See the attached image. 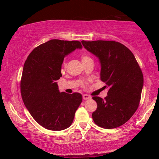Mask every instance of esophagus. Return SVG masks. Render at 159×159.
<instances>
[{
    "label": "esophagus",
    "instance_id": "1",
    "mask_svg": "<svg viewBox=\"0 0 159 159\" xmlns=\"http://www.w3.org/2000/svg\"><path fill=\"white\" fill-rule=\"evenodd\" d=\"M82 97H83V99L84 100H88V99L90 98H91L90 95H87V94H84L83 96H82Z\"/></svg>",
    "mask_w": 159,
    "mask_h": 159
}]
</instances>
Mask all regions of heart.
Segmentation results:
<instances>
[{
    "instance_id": "1",
    "label": "heart",
    "mask_w": 159,
    "mask_h": 159,
    "mask_svg": "<svg viewBox=\"0 0 159 159\" xmlns=\"http://www.w3.org/2000/svg\"><path fill=\"white\" fill-rule=\"evenodd\" d=\"M90 60H92L91 58L89 57L87 55H82V63H84L86 61H90ZM66 63L64 62V67H66Z\"/></svg>"
}]
</instances>
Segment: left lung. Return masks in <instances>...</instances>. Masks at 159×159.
<instances>
[{
    "label": "left lung",
    "mask_w": 159,
    "mask_h": 159,
    "mask_svg": "<svg viewBox=\"0 0 159 159\" xmlns=\"http://www.w3.org/2000/svg\"><path fill=\"white\" fill-rule=\"evenodd\" d=\"M87 51L101 64V80L109 90L103 99L93 97L98 107L93 113L94 122L105 129L124 125L131 118L140 103L143 75L129 49L115 41H82Z\"/></svg>",
    "instance_id": "left-lung-1"
}]
</instances>
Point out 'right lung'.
I'll use <instances>...</instances> for the list:
<instances>
[{
	"label": "right lung",
	"mask_w": 159,
	"mask_h": 159,
	"mask_svg": "<svg viewBox=\"0 0 159 159\" xmlns=\"http://www.w3.org/2000/svg\"><path fill=\"white\" fill-rule=\"evenodd\" d=\"M79 41L51 40L35 48L23 68L21 94L34 120L45 129L60 131L70 127L82 101L79 93H61L56 81L61 77L65 56L82 49Z\"/></svg>",
	"instance_id": "add662e5"
}]
</instances>
